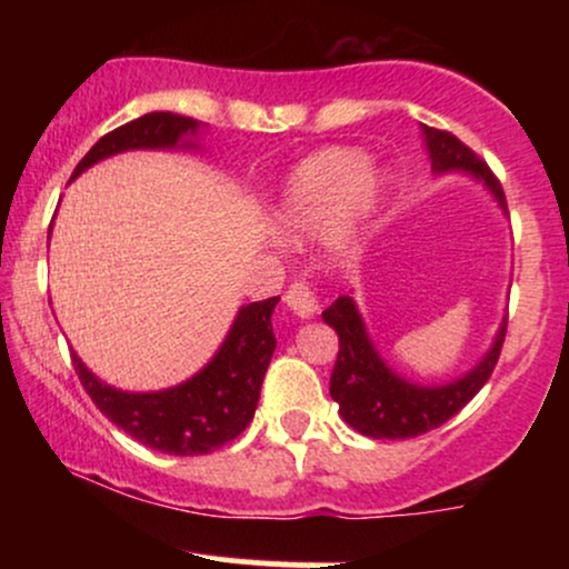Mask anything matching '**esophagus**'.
I'll return each mask as SVG.
<instances>
[{"label":"esophagus","mask_w":569,"mask_h":569,"mask_svg":"<svg viewBox=\"0 0 569 569\" xmlns=\"http://www.w3.org/2000/svg\"><path fill=\"white\" fill-rule=\"evenodd\" d=\"M283 302L289 305L299 318H310L312 312L318 310V291H316V286L307 283V280H293V283L289 286V291H286Z\"/></svg>","instance_id":"obj_1"}]
</instances>
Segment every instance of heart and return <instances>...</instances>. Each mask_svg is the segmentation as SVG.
Listing matches in <instances>:
<instances>
[{
    "label": "heart",
    "instance_id": "obj_1",
    "mask_svg": "<svg viewBox=\"0 0 569 569\" xmlns=\"http://www.w3.org/2000/svg\"><path fill=\"white\" fill-rule=\"evenodd\" d=\"M382 192V173L369 166L361 149H321L291 173L280 198L278 224L289 240L323 238L335 230L339 251L352 253Z\"/></svg>",
    "mask_w": 569,
    "mask_h": 569
}]
</instances>
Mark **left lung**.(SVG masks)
I'll return each instance as SVG.
<instances>
[{"instance_id":"left-lung-1","label":"left lung","mask_w":569,"mask_h":569,"mask_svg":"<svg viewBox=\"0 0 569 569\" xmlns=\"http://www.w3.org/2000/svg\"><path fill=\"white\" fill-rule=\"evenodd\" d=\"M422 136H426L430 168L436 173H471L473 179L485 181V187L495 194L500 208H506V194H502L500 181L495 179L487 162L471 147H466L449 130L422 126ZM323 321L339 337V352L335 371H331L329 393L339 403L342 420L350 428H356L358 433L369 436V439H415V436L443 426L449 417H455L485 388L500 358L502 339H506L508 329V321H502L492 348L466 377L447 385L422 388V385L403 380L393 369H388V363L382 361L380 352L371 345L367 326H363V318L352 297H339L335 305L326 307Z\"/></svg>"}]
</instances>
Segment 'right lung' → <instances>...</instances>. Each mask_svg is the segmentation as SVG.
<instances>
[{
    "mask_svg": "<svg viewBox=\"0 0 569 569\" xmlns=\"http://www.w3.org/2000/svg\"><path fill=\"white\" fill-rule=\"evenodd\" d=\"M198 130L200 122L192 117L149 112L98 139L74 168L71 179L98 160L128 149H192L198 143L183 139L198 136ZM278 299L270 297L264 302L240 307L217 356L187 382L158 393H126L101 382L77 352H71V363L96 407L143 447L181 457L206 455L238 439L253 420L259 390L276 352L270 318Z\"/></svg>",
    "mask_w": 569,
    "mask_h": 569,
    "instance_id": "right-lung-1",
    "label": "right lung"
}]
</instances>
